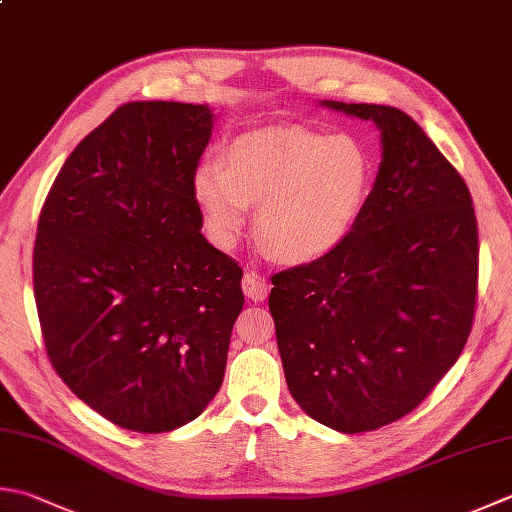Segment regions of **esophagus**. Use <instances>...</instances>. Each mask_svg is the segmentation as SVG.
Returning a JSON list of instances; mask_svg holds the SVG:
<instances>
[{
    "label": "esophagus",
    "instance_id": "obj_1",
    "mask_svg": "<svg viewBox=\"0 0 512 512\" xmlns=\"http://www.w3.org/2000/svg\"><path fill=\"white\" fill-rule=\"evenodd\" d=\"M242 290L248 299H253V302H264L270 286L262 275H257L255 270H248L242 279Z\"/></svg>",
    "mask_w": 512,
    "mask_h": 512
}]
</instances>
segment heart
Masks as SVG:
<instances>
[{"label": "heart", "instance_id": "heart-1", "mask_svg": "<svg viewBox=\"0 0 512 512\" xmlns=\"http://www.w3.org/2000/svg\"><path fill=\"white\" fill-rule=\"evenodd\" d=\"M370 177L366 148L353 137L302 126L259 128L226 146L224 166L195 170L193 195L215 244L233 246L248 206L257 204L255 233L266 253L284 264H308L353 230Z\"/></svg>", "mask_w": 512, "mask_h": 512}]
</instances>
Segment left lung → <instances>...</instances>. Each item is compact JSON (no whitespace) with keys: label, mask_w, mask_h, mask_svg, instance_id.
I'll return each mask as SVG.
<instances>
[{"label":"left lung","mask_w":512,"mask_h":512,"mask_svg":"<svg viewBox=\"0 0 512 512\" xmlns=\"http://www.w3.org/2000/svg\"><path fill=\"white\" fill-rule=\"evenodd\" d=\"M322 106L370 119L382 164L348 237L270 277L290 395L339 433L377 430L428 397L468 342L477 297L470 190L413 117L379 104Z\"/></svg>","instance_id":"left-lung-1"}]
</instances>
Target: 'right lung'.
Returning <instances> with one entry per match:
<instances>
[{
    "label": "right lung",
    "instance_id": "obj_1",
    "mask_svg": "<svg viewBox=\"0 0 512 512\" xmlns=\"http://www.w3.org/2000/svg\"><path fill=\"white\" fill-rule=\"evenodd\" d=\"M210 108L130 102L68 155L44 202L33 286L64 384L135 433L204 413L224 382L242 268L202 235L193 175Z\"/></svg>",
    "mask_w": 512,
    "mask_h": 512
}]
</instances>
